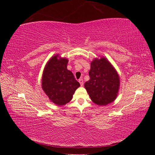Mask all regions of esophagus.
Listing matches in <instances>:
<instances>
[{
  "label": "esophagus",
  "mask_w": 155,
  "mask_h": 155,
  "mask_svg": "<svg viewBox=\"0 0 155 155\" xmlns=\"http://www.w3.org/2000/svg\"><path fill=\"white\" fill-rule=\"evenodd\" d=\"M78 82H79V83H80V84H81V86H83L84 83H83V78H81L80 79L78 80Z\"/></svg>",
  "instance_id": "obj_1"
}]
</instances>
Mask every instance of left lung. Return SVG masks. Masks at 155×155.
Returning a JSON list of instances; mask_svg holds the SVG:
<instances>
[{
  "label": "left lung",
  "mask_w": 155,
  "mask_h": 155,
  "mask_svg": "<svg viewBox=\"0 0 155 155\" xmlns=\"http://www.w3.org/2000/svg\"><path fill=\"white\" fill-rule=\"evenodd\" d=\"M89 81L84 88L91 101L98 106H106L116 99L120 88V77L106 57L95 58L91 62Z\"/></svg>",
  "instance_id": "left-lung-1"
}]
</instances>
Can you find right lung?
Wrapping results in <instances>:
<instances>
[{"instance_id": "1", "label": "right lung", "mask_w": 155, "mask_h": 155, "mask_svg": "<svg viewBox=\"0 0 155 155\" xmlns=\"http://www.w3.org/2000/svg\"><path fill=\"white\" fill-rule=\"evenodd\" d=\"M68 60L58 54L49 59L42 76V88L49 100L57 106L69 103L80 83L67 69Z\"/></svg>"}]
</instances>
